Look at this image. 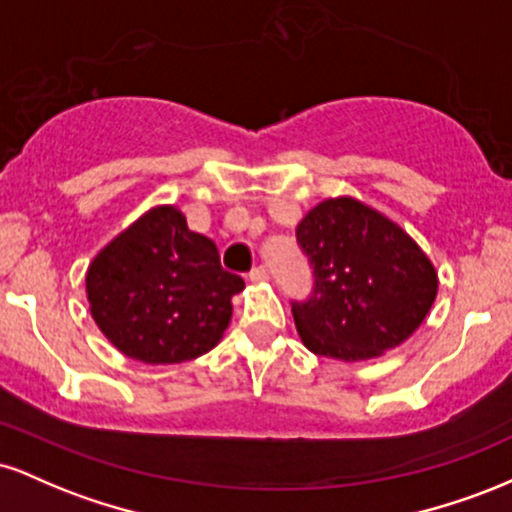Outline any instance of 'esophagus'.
<instances>
[{"label": "esophagus", "instance_id": "1", "mask_svg": "<svg viewBox=\"0 0 512 512\" xmlns=\"http://www.w3.org/2000/svg\"><path fill=\"white\" fill-rule=\"evenodd\" d=\"M267 279H269V269L264 267V264H257V267H252L250 281H255V284H260V281H267Z\"/></svg>", "mask_w": 512, "mask_h": 512}]
</instances>
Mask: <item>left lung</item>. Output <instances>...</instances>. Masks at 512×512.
Segmentation results:
<instances>
[{
  "label": "left lung",
  "mask_w": 512,
  "mask_h": 512,
  "mask_svg": "<svg viewBox=\"0 0 512 512\" xmlns=\"http://www.w3.org/2000/svg\"><path fill=\"white\" fill-rule=\"evenodd\" d=\"M296 240L313 267V293L293 301L303 344L317 356L366 361L419 330L438 274L395 221L351 197L303 216Z\"/></svg>",
  "instance_id": "left-lung-1"
}]
</instances>
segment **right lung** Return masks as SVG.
<instances>
[{
	"instance_id": "obj_1",
	"label": "right lung",
	"mask_w": 512,
	"mask_h": 512,
	"mask_svg": "<svg viewBox=\"0 0 512 512\" xmlns=\"http://www.w3.org/2000/svg\"><path fill=\"white\" fill-rule=\"evenodd\" d=\"M245 289L221 267L214 240L187 228L175 207H154L93 257L91 315L117 351L166 366L207 354Z\"/></svg>"
}]
</instances>
